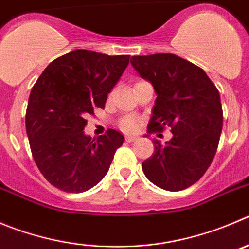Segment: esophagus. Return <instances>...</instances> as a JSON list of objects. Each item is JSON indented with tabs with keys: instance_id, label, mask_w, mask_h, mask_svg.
Segmentation results:
<instances>
[{
	"instance_id": "obj_1",
	"label": "esophagus",
	"mask_w": 249,
	"mask_h": 249,
	"mask_svg": "<svg viewBox=\"0 0 249 249\" xmlns=\"http://www.w3.org/2000/svg\"><path fill=\"white\" fill-rule=\"evenodd\" d=\"M136 136H134V135H126L125 136V140L127 141V142H132V141H135L136 140Z\"/></svg>"
}]
</instances>
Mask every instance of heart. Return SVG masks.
<instances>
[{
	"label": "heart",
	"mask_w": 249,
	"mask_h": 249,
	"mask_svg": "<svg viewBox=\"0 0 249 249\" xmlns=\"http://www.w3.org/2000/svg\"><path fill=\"white\" fill-rule=\"evenodd\" d=\"M120 126L125 131H135L139 127V120L134 117H124L120 122Z\"/></svg>",
	"instance_id": "b5f03b06"
}]
</instances>
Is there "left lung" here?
Listing matches in <instances>:
<instances>
[{
  "label": "left lung",
  "mask_w": 249,
  "mask_h": 249,
  "mask_svg": "<svg viewBox=\"0 0 249 249\" xmlns=\"http://www.w3.org/2000/svg\"><path fill=\"white\" fill-rule=\"evenodd\" d=\"M132 67L157 98L147 131L169 127L173 138L142 162L147 179L168 192L198 182L215 157L222 130L220 93L203 69L173 54L132 56Z\"/></svg>",
  "instance_id": "8db88e82"
}]
</instances>
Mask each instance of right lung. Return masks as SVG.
<instances>
[{
	"instance_id": "add662e5",
	"label": "right lung",
	"mask_w": 249,
	"mask_h": 249,
	"mask_svg": "<svg viewBox=\"0 0 249 249\" xmlns=\"http://www.w3.org/2000/svg\"><path fill=\"white\" fill-rule=\"evenodd\" d=\"M129 59L78 49L50 62L34 85L25 129L39 171L57 189L86 192L109 171L124 136L109 129L96 140L83 130L88 114L104 108Z\"/></svg>"
}]
</instances>
